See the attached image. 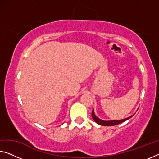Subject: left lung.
Wrapping results in <instances>:
<instances>
[{"label": "left lung", "instance_id": "1", "mask_svg": "<svg viewBox=\"0 0 159 159\" xmlns=\"http://www.w3.org/2000/svg\"><path fill=\"white\" fill-rule=\"evenodd\" d=\"M92 118H93V119L94 120V121L96 122V123L100 124V125L102 126H115V125H117V124H119L122 123V122L125 121L126 120H127V119H130L131 116H129L128 117V118H126V119H121V120H113V121H104V120H102V119H99L98 117L96 116V115H95L94 113V110H92Z\"/></svg>", "mask_w": 159, "mask_h": 159}]
</instances>
